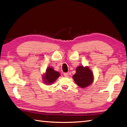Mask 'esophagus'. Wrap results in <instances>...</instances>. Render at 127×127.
Here are the masks:
<instances>
[{
  "label": "esophagus",
  "instance_id": "34e87169",
  "mask_svg": "<svg viewBox=\"0 0 127 127\" xmlns=\"http://www.w3.org/2000/svg\"><path fill=\"white\" fill-rule=\"evenodd\" d=\"M63 75L64 76V77H68V73H64Z\"/></svg>",
  "mask_w": 127,
  "mask_h": 127
}]
</instances>
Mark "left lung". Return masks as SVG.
<instances>
[{
  "label": "left lung",
  "mask_w": 127,
  "mask_h": 127,
  "mask_svg": "<svg viewBox=\"0 0 127 127\" xmlns=\"http://www.w3.org/2000/svg\"><path fill=\"white\" fill-rule=\"evenodd\" d=\"M73 78L78 86L82 88L89 86L93 82V74L91 70L87 66L83 67V66H77L76 73Z\"/></svg>",
  "instance_id": "obj_1"
}]
</instances>
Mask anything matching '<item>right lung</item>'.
Here are the masks:
<instances>
[{
    "label": "right lung",
    "instance_id": "1",
    "mask_svg": "<svg viewBox=\"0 0 127 127\" xmlns=\"http://www.w3.org/2000/svg\"><path fill=\"white\" fill-rule=\"evenodd\" d=\"M60 76L58 72L55 71L53 68L48 67L46 69V73L44 76V82L46 84H51Z\"/></svg>",
    "mask_w": 127,
    "mask_h": 127
}]
</instances>
